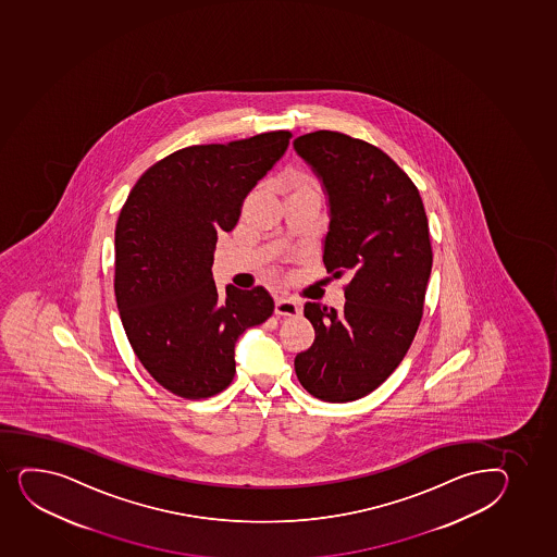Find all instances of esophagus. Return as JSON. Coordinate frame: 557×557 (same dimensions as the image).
Here are the masks:
<instances>
[{
  "label": "esophagus",
  "instance_id": "obj_1",
  "mask_svg": "<svg viewBox=\"0 0 557 557\" xmlns=\"http://www.w3.org/2000/svg\"><path fill=\"white\" fill-rule=\"evenodd\" d=\"M274 311L277 317H298L301 309H299L298 304L294 299L277 298L275 299Z\"/></svg>",
  "mask_w": 557,
  "mask_h": 557
}]
</instances>
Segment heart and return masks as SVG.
<instances>
[{
	"label": "heart",
	"instance_id": "heart-1",
	"mask_svg": "<svg viewBox=\"0 0 557 557\" xmlns=\"http://www.w3.org/2000/svg\"><path fill=\"white\" fill-rule=\"evenodd\" d=\"M277 186H280V191L285 198L294 197V195H306V193L322 195L320 180L307 169H290V171L283 174L280 182H277Z\"/></svg>",
	"mask_w": 557,
	"mask_h": 557
}]
</instances>
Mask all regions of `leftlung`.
Segmentation results:
<instances>
[{
	"instance_id": "1",
	"label": "left lung",
	"mask_w": 557,
	"mask_h": 557,
	"mask_svg": "<svg viewBox=\"0 0 557 557\" xmlns=\"http://www.w3.org/2000/svg\"><path fill=\"white\" fill-rule=\"evenodd\" d=\"M330 197L323 264L346 275L342 311L307 301L314 342L296 355L301 386L347 403L379 388L401 364L423 317L432 246L418 187L375 145L333 131L294 139Z\"/></svg>"
}]
</instances>
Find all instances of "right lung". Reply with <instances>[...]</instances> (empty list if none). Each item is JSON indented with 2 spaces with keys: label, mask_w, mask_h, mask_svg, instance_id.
Instances as JSON below:
<instances>
[{
  "label": "right lung",
  "mask_w": 557,
  "mask_h": 557,
  "mask_svg": "<svg viewBox=\"0 0 557 557\" xmlns=\"http://www.w3.org/2000/svg\"><path fill=\"white\" fill-rule=\"evenodd\" d=\"M288 131L193 145L139 176L115 224L114 290L134 354L156 383L184 399L234 381L235 342L269 320L263 287L219 290L211 267L251 187L287 150Z\"/></svg>",
  "instance_id": "obj_1"
}]
</instances>
